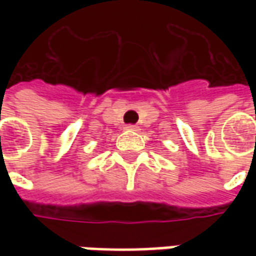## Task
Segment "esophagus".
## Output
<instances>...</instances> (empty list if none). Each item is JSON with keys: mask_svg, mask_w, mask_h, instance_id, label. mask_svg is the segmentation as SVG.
<instances>
[{"mask_svg": "<svg viewBox=\"0 0 256 256\" xmlns=\"http://www.w3.org/2000/svg\"><path fill=\"white\" fill-rule=\"evenodd\" d=\"M125 128H126L128 131H138V130H140V126H138V125H132V124L126 125Z\"/></svg>", "mask_w": 256, "mask_h": 256, "instance_id": "1", "label": "esophagus"}]
</instances>
